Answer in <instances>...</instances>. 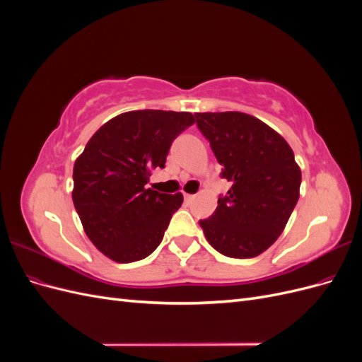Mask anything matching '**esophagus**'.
<instances>
[{
    "instance_id": "1",
    "label": "esophagus",
    "mask_w": 362,
    "mask_h": 362,
    "mask_svg": "<svg viewBox=\"0 0 362 362\" xmlns=\"http://www.w3.org/2000/svg\"><path fill=\"white\" fill-rule=\"evenodd\" d=\"M196 196L194 194H189V193H184V201L185 204H192L194 201Z\"/></svg>"
}]
</instances>
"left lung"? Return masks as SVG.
Wrapping results in <instances>:
<instances>
[{"mask_svg": "<svg viewBox=\"0 0 362 362\" xmlns=\"http://www.w3.org/2000/svg\"><path fill=\"white\" fill-rule=\"evenodd\" d=\"M201 133L231 182L204 234L229 258H254L269 249L286 228L299 199L302 173L293 149L262 120L240 112L194 113Z\"/></svg>", "mask_w": 362, "mask_h": 362, "instance_id": "1", "label": "left lung"}]
</instances>
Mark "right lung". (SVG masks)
I'll list each match as a JSON object with an SVG mask.
<instances>
[{"mask_svg": "<svg viewBox=\"0 0 362 362\" xmlns=\"http://www.w3.org/2000/svg\"><path fill=\"white\" fill-rule=\"evenodd\" d=\"M189 112L136 110L105 122L74 164L72 201L90 242L116 262L144 259L161 243L182 194L148 189Z\"/></svg>", "mask_w": 362, "mask_h": 362, "instance_id": "add662e5", "label": "right lung"}]
</instances>
